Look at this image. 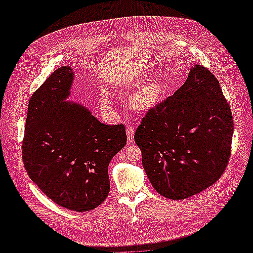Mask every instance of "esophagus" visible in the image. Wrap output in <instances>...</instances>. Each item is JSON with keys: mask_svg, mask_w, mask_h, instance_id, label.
<instances>
[{"mask_svg": "<svg viewBox=\"0 0 253 253\" xmlns=\"http://www.w3.org/2000/svg\"><path fill=\"white\" fill-rule=\"evenodd\" d=\"M134 132H135V126H128L126 127V135H127V143L133 142L134 139Z\"/></svg>", "mask_w": 253, "mask_h": 253, "instance_id": "1", "label": "esophagus"}]
</instances>
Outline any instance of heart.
I'll list each match as a JSON object with an SVG mask.
<instances>
[{"label":"heart","instance_id":"heart-1","mask_svg":"<svg viewBox=\"0 0 253 253\" xmlns=\"http://www.w3.org/2000/svg\"><path fill=\"white\" fill-rule=\"evenodd\" d=\"M164 91V83L159 79H152L133 91L129 98L131 105L138 111L149 110L162 99ZM104 99L108 100V96L105 95Z\"/></svg>","mask_w":253,"mask_h":253}]
</instances>
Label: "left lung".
<instances>
[{
    "instance_id": "left-lung-1",
    "label": "left lung",
    "mask_w": 253,
    "mask_h": 253,
    "mask_svg": "<svg viewBox=\"0 0 253 253\" xmlns=\"http://www.w3.org/2000/svg\"><path fill=\"white\" fill-rule=\"evenodd\" d=\"M232 135L231 109L218 80L196 64L171 97L147 112L134 139L153 188L169 200H183L225 172Z\"/></svg>"
}]
</instances>
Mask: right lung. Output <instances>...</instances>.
Listing matches in <instances>:
<instances>
[{"label":"right lung","instance_id":"1","mask_svg":"<svg viewBox=\"0 0 253 253\" xmlns=\"http://www.w3.org/2000/svg\"><path fill=\"white\" fill-rule=\"evenodd\" d=\"M70 66L53 72L29 99L22 158L25 170L49 200L84 212L110 192L109 164L126 143L124 125L106 126L71 94Z\"/></svg>","mask_w":253,"mask_h":253}]
</instances>
